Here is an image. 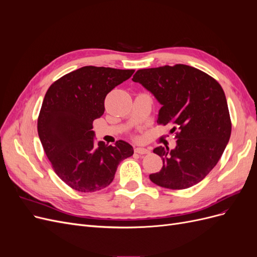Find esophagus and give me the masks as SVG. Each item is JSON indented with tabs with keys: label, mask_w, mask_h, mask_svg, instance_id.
I'll use <instances>...</instances> for the list:
<instances>
[{
	"label": "esophagus",
	"mask_w": 257,
	"mask_h": 257,
	"mask_svg": "<svg viewBox=\"0 0 257 257\" xmlns=\"http://www.w3.org/2000/svg\"><path fill=\"white\" fill-rule=\"evenodd\" d=\"M135 152L138 153V154H149L150 150L149 149H146V148L137 147V148H135Z\"/></svg>",
	"instance_id": "obj_1"
}]
</instances>
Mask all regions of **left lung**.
Here are the masks:
<instances>
[{"instance_id":"8db88e82","label":"left lung","mask_w":257,"mask_h":257,"mask_svg":"<svg viewBox=\"0 0 257 257\" xmlns=\"http://www.w3.org/2000/svg\"><path fill=\"white\" fill-rule=\"evenodd\" d=\"M162 105L158 124H172L177 146L155 148L163 160L150 180L170 190L197 184L221 159L231 133L225 93L211 76L184 64L138 69L133 76Z\"/></svg>"}]
</instances>
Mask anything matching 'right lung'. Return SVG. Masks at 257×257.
<instances>
[{"instance_id": "1", "label": "right lung", "mask_w": 257, "mask_h": 257, "mask_svg": "<svg viewBox=\"0 0 257 257\" xmlns=\"http://www.w3.org/2000/svg\"><path fill=\"white\" fill-rule=\"evenodd\" d=\"M134 69L83 66L61 77L46 92L37 131L46 155L62 181L82 193L109 185L116 167L133 147L94 142L93 121L105 111L106 95L127 80Z\"/></svg>"}]
</instances>
